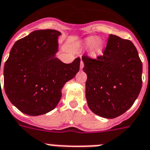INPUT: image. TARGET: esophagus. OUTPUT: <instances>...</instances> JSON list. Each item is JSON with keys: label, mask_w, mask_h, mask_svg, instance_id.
I'll use <instances>...</instances> for the list:
<instances>
[{"label": "esophagus", "mask_w": 150, "mask_h": 150, "mask_svg": "<svg viewBox=\"0 0 150 150\" xmlns=\"http://www.w3.org/2000/svg\"><path fill=\"white\" fill-rule=\"evenodd\" d=\"M84 67V62H83L82 60H81V62H80V69H82Z\"/></svg>", "instance_id": "obj_1"}]
</instances>
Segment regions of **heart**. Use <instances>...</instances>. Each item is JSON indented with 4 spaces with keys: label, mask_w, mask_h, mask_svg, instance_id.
I'll use <instances>...</instances> for the list:
<instances>
[{
    "label": "heart",
    "mask_w": 150,
    "mask_h": 150,
    "mask_svg": "<svg viewBox=\"0 0 150 150\" xmlns=\"http://www.w3.org/2000/svg\"><path fill=\"white\" fill-rule=\"evenodd\" d=\"M81 45L84 47H88V55L91 58H97L101 56L105 48L104 40L96 36H88L83 39Z\"/></svg>",
    "instance_id": "1"
}]
</instances>
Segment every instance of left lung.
<instances>
[{
  "instance_id": "left-lung-1",
  "label": "left lung",
  "mask_w": 150,
  "mask_h": 150,
  "mask_svg": "<svg viewBox=\"0 0 150 150\" xmlns=\"http://www.w3.org/2000/svg\"><path fill=\"white\" fill-rule=\"evenodd\" d=\"M85 97L90 110L108 119L131 108L142 88L143 64L131 41L110 34L103 56H84Z\"/></svg>"
}]
</instances>
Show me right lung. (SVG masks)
Listing matches in <instances>:
<instances>
[{"mask_svg": "<svg viewBox=\"0 0 150 150\" xmlns=\"http://www.w3.org/2000/svg\"><path fill=\"white\" fill-rule=\"evenodd\" d=\"M60 35L54 30L30 33L15 42L5 62V93L27 115H42L53 110L65 83L79 72L80 58L70 64L56 58Z\"/></svg>", "mask_w": 150, "mask_h": 150, "instance_id": "add662e5", "label": "right lung"}]
</instances>
